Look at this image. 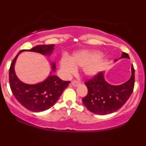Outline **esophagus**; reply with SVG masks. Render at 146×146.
Listing matches in <instances>:
<instances>
[{
  "label": "esophagus",
  "instance_id": "34e87169",
  "mask_svg": "<svg viewBox=\"0 0 146 146\" xmlns=\"http://www.w3.org/2000/svg\"><path fill=\"white\" fill-rule=\"evenodd\" d=\"M70 84L72 86H75L76 87V86H79L80 84V83L79 82L77 81V80H73L70 83Z\"/></svg>",
  "mask_w": 146,
  "mask_h": 146
}]
</instances>
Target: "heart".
<instances>
[{
    "instance_id": "b5f03b06",
    "label": "heart",
    "mask_w": 146,
    "mask_h": 146,
    "mask_svg": "<svg viewBox=\"0 0 146 146\" xmlns=\"http://www.w3.org/2000/svg\"><path fill=\"white\" fill-rule=\"evenodd\" d=\"M100 57L99 52L96 51L82 50L74 54L70 60H62V70L66 76H70L76 72V67L84 66L83 72L85 75L92 76L96 74L102 68L103 61Z\"/></svg>"
}]
</instances>
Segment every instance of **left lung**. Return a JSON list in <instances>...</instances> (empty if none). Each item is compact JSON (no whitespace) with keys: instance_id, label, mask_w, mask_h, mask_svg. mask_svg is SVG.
<instances>
[{"instance_id":"obj_1","label":"left lung","mask_w":146,"mask_h":146,"mask_svg":"<svg viewBox=\"0 0 146 146\" xmlns=\"http://www.w3.org/2000/svg\"><path fill=\"white\" fill-rule=\"evenodd\" d=\"M129 58L123 52L121 58ZM117 60H115V62ZM135 82V70L131 65V76L126 82L118 86L110 84L105 80L104 72H100L85 82L88 94L82 99L86 108L91 112L106 115L118 110L124 105L133 92Z\"/></svg>"}]
</instances>
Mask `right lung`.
I'll use <instances>...</instances> for the list:
<instances>
[{"instance_id":"1","label":"right lung","mask_w":146,"mask_h":146,"mask_svg":"<svg viewBox=\"0 0 146 146\" xmlns=\"http://www.w3.org/2000/svg\"><path fill=\"white\" fill-rule=\"evenodd\" d=\"M54 44L38 45L31 50H22L12 62L9 69V84L14 96L18 102L30 111L39 112L46 110L56 102L58 99L66 88L70 82L63 81L56 75H50L44 81L36 84H27L18 78L15 72L16 60L20 53L24 51L35 52L44 55H50ZM52 71L56 64L52 63ZM52 73V72H51Z\"/></svg>"}]
</instances>
